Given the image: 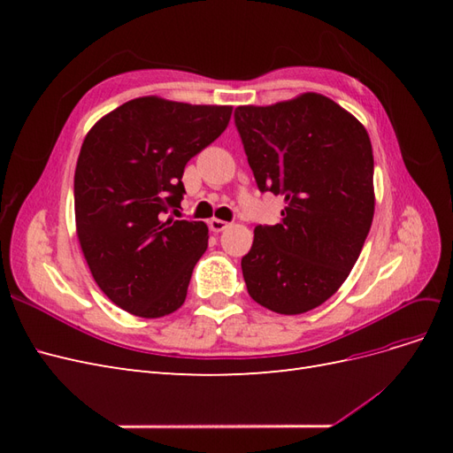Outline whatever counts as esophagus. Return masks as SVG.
I'll list each match as a JSON object with an SVG mask.
<instances>
[{
  "label": "esophagus",
  "mask_w": 453,
  "mask_h": 453,
  "mask_svg": "<svg viewBox=\"0 0 453 453\" xmlns=\"http://www.w3.org/2000/svg\"><path fill=\"white\" fill-rule=\"evenodd\" d=\"M210 228L213 230V232H223L226 226H228V223L226 221H221V219H210Z\"/></svg>",
  "instance_id": "34e87169"
}]
</instances>
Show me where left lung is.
<instances>
[{"instance_id":"left-lung-1","label":"left lung","mask_w":453,"mask_h":453,"mask_svg":"<svg viewBox=\"0 0 453 453\" xmlns=\"http://www.w3.org/2000/svg\"><path fill=\"white\" fill-rule=\"evenodd\" d=\"M236 128L260 193L281 223L258 225L242 258L248 293L276 313L321 306L357 263L374 217V157L361 122L323 94L240 105Z\"/></svg>"}]
</instances>
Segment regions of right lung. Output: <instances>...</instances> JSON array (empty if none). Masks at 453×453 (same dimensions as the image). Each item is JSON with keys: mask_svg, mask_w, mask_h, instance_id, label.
<instances>
[{"mask_svg": "<svg viewBox=\"0 0 453 453\" xmlns=\"http://www.w3.org/2000/svg\"><path fill=\"white\" fill-rule=\"evenodd\" d=\"M230 105L143 96L102 117L75 168V225L94 281L119 308L155 319L181 308L208 250L202 221L166 219L187 162L228 127Z\"/></svg>", "mask_w": 453, "mask_h": 453, "instance_id": "add662e5", "label": "right lung"}]
</instances>
